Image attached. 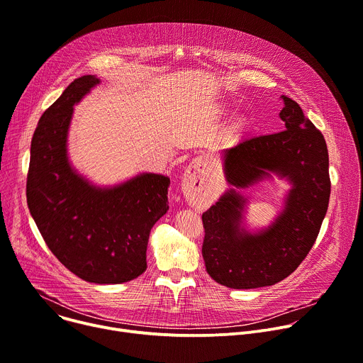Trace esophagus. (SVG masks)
Instances as JSON below:
<instances>
[{"mask_svg":"<svg viewBox=\"0 0 363 363\" xmlns=\"http://www.w3.org/2000/svg\"><path fill=\"white\" fill-rule=\"evenodd\" d=\"M202 174H203L202 162L195 161V162L188 168V171L185 172L182 181H184L185 184H188L189 186H192V185H195V182H196L198 179H199V181L202 179Z\"/></svg>","mask_w":363,"mask_h":363,"instance_id":"esophagus-1","label":"esophagus"}]
</instances>
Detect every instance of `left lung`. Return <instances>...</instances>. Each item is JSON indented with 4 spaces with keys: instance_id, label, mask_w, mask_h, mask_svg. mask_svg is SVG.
Here are the masks:
<instances>
[{
    "instance_id": "1",
    "label": "left lung",
    "mask_w": 363,
    "mask_h": 363,
    "mask_svg": "<svg viewBox=\"0 0 363 363\" xmlns=\"http://www.w3.org/2000/svg\"><path fill=\"white\" fill-rule=\"evenodd\" d=\"M283 130L252 136L224 149L225 191L202 214V257L208 274L230 289L273 286L290 276L313 247L330 196L329 153L320 130L294 100L281 96ZM277 174L292 188L284 210L266 229L243 225L247 203L237 189Z\"/></svg>"
}]
</instances>
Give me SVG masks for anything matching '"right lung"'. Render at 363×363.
Wrapping results in <instances>:
<instances>
[{"label": "right lung", "instance_id": "add662e5", "mask_svg": "<svg viewBox=\"0 0 363 363\" xmlns=\"http://www.w3.org/2000/svg\"><path fill=\"white\" fill-rule=\"evenodd\" d=\"M72 82L40 118L31 140L27 203L47 247L77 277L121 284L146 270L149 233L169 210V178L143 172L97 186L70 164L67 136L73 106L97 84Z\"/></svg>", "mask_w": 363, "mask_h": 363}]
</instances>
